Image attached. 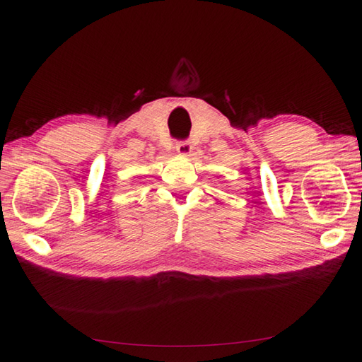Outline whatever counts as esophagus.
Wrapping results in <instances>:
<instances>
[{
	"mask_svg": "<svg viewBox=\"0 0 362 362\" xmlns=\"http://www.w3.org/2000/svg\"><path fill=\"white\" fill-rule=\"evenodd\" d=\"M192 150H194V147H192V144L189 141H178V142H176V151H178L180 155L189 156L192 153Z\"/></svg>",
	"mask_w": 362,
	"mask_h": 362,
	"instance_id": "obj_1",
	"label": "esophagus"
}]
</instances>
